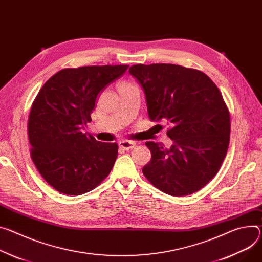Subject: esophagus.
Instances as JSON below:
<instances>
[{
    "label": "esophagus",
    "instance_id": "obj_1",
    "mask_svg": "<svg viewBox=\"0 0 262 262\" xmlns=\"http://www.w3.org/2000/svg\"><path fill=\"white\" fill-rule=\"evenodd\" d=\"M119 146H120L123 149H125V150H129V149H133L136 146V143L133 141L122 140V141L119 142Z\"/></svg>",
    "mask_w": 262,
    "mask_h": 262
}]
</instances>
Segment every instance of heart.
I'll return each instance as SVG.
<instances>
[{"mask_svg":"<svg viewBox=\"0 0 262 262\" xmlns=\"http://www.w3.org/2000/svg\"><path fill=\"white\" fill-rule=\"evenodd\" d=\"M121 85H130V83H128V82H124V83H122Z\"/></svg>","mask_w":262,"mask_h":262,"instance_id":"obj_1","label":"heart"}]
</instances>
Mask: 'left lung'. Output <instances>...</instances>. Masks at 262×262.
<instances>
[{
    "label": "left lung",
    "instance_id": "left-lung-1",
    "mask_svg": "<svg viewBox=\"0 0 262 262\" xmlns=\"http://www.w3.org/2000/svg\"><path fill=\"white\" fill-rule=\"evenodd\" d=\"M144 91L150 120L166 122L172 140L145 145L151 159L142 171L159 190L172 196L196 192L219 172L230 141V115L214 83L199 70L171 63L129 68Z\"/></svg>",
    "mask_w": 262,
    "mask_h": 262
}]
</instances>
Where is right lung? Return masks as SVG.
<instances>
[{
  "instance_id": "right-lung-1",
  "label": "right lung",
  "mask_w": 262,
  "mask_h": 262,
  "mask_svg": "<svg viewBox=\"0 0 262 262\" xmlns=\"http://www.w3.org/2000/svg\"><path fill=\"white\" fill-rule=\"evenodd\" d=\"M127 68L63 69L39 90L28 121L30 152L40 176L57 191L80 195L111 172L118 145L97 141L84 129L98 94Z\"/></svg>"
}]
</instances>
